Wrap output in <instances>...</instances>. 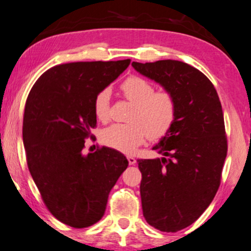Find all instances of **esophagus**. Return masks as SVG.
Here are the masks:
<instances>
[{
  "label": "esophagus",
  "mask_w": 251,
  "mask_h": 251,
  "mask_svg": "<svg viewBox=\"0 0 251 251\" xmlns=\"http://www.w3.org/2000/svg\"><path fill=\"white\" fill-rule=\"evenodd\" d=\"M126 159H128L129 165H135L136 164V158L132 157V155H128V157H126Z\"/></svg>",
  "instance_id": "esophagus-1"
}]
</instances>
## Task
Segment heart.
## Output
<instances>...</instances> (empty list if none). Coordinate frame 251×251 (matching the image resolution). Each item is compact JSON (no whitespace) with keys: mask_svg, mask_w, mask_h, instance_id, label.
Listing matches in <instances>:
<instances>
[{"mask_svg":"<svg viewBox=\"0 0 251 251\" xmlns=\"http://www.w3.org/2000/svg\"><path fill=\"white\" fill-rule=\"evenodd\" d=\"M122 96L132 103L128 123H115L102 132V142L119 151H135L146 137L159 139L173 126L177 114V102L172 93L155 91L149 80L139 76L128 77L120 86ZM97 119L107 122L110 116L109 91L102 90L93 101Z\"/></svg>","mask_w":251,"mask_h":251,"instance_id":"1","label":"heart"}]
</instances>
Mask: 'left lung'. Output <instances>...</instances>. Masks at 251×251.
Instances as JSON below:
<instances>
[{
  "label": "left lung",
  "mask_w": 251,
  "mask_h": 251,
  "mask_svg": "<svg viewBox=\"0 0 251 251\" xmlns=\"http://www.w3.org/2000/svg\"><path fill=\"white\" fill-rule=\"evenodd\" d=\"M132 67L177 102L173 126L153 146L162 158L137 160L145 220L175 233L195 223L219 189L227 154L221 102L209 78L184 62H132Z\"/></svg>",
  "instance_id": "8db88e82"
}]
</instances>
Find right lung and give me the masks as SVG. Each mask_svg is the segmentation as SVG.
<instances>
[{"instance_id":"add662e5","label":"right lung","mask_w":251,"mask_h":251,"mask_svg":"<svg viewBox=\"0 0 251 251\" xmlns=\"http://www.w3.org/2000/svg\"><path fill=\"white\" fill-rule=\"evenodd\" d=\"M129 64V58L58 64L38 78L26 100L23 142L28 171L48 211L74 228L101 219L109 191L128 167L116 150L82 151L97 126L94 98Z\"/></svg>"}]
</instances>
